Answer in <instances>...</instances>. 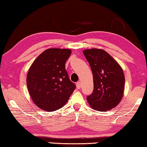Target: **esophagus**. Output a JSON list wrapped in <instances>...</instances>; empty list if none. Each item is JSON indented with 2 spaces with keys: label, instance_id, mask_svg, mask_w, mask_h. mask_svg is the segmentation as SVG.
Here are the masks:
<instances>
[{
  "label": "esophagus",
  "instance_id": "1",
  "mask_svg": "<svg viewBox=\"0 0 147 147\" xmlns=\"http://www.w3.org/2000/svg\"><path fill=\"white\" fill-rule=\"evenodd\" d=\"M76 88H78V89H79V88H81V83H80V82H77L76 84Z\"/></svg>",
  "mask_w": 147,
  "mask_h": 147
}]
</instances>
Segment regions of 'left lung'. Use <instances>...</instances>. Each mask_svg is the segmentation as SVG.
I'll return each instance as SVG.
<instances>
[{
	"instance_id": "8db88e82",
	"label": "left lung",
	"mask_w": 147,
	"mask_h": 147,
	"mask_svg": "<svg viewBox=\"0 0 147 147\" xmlns=\"http://www.w3.org/2000/svg\"><path fill=\"white\" fill-rule=\"evenodd\" d=\"M83 54L93 74V91L86 97L88 104L101 112L115 108L121 102L125 89V78L121 67L102 49H87Z\"/></svg>"
}]
</instances>
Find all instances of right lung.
I'll list each match as a JSON object with an SVG mask.
<instances>
[{
    "instance_id": "add662e5",
    "label": "right lung",
    "mask_w": 147,
    "mask_h": 147,
    "mask_svg": "<svg viewBox=\"0 0 147 147\" xmlns=\"http://www.w3.org/2000/svg\"><path fill=\"white\" fill-rule=\"evenodd\" d=\"M70 49H49L33 62L28 70L26 84L35 105L53 112L65 105L76 88L65 69Z\"/></svg>"
}]
</instances>
